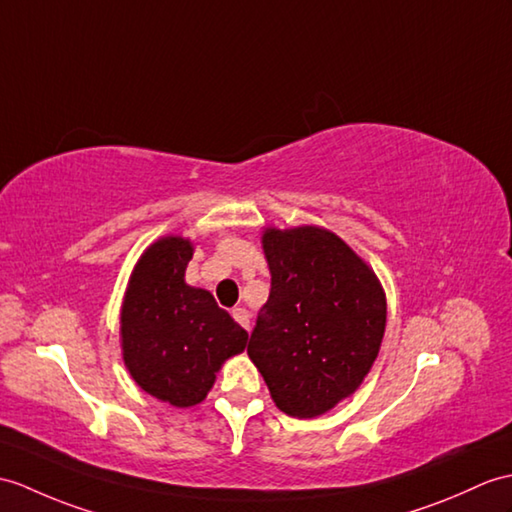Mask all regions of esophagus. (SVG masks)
Listing matches in <instances>:
<instances>
[{
	"label": "esophagus",
	"instance_id": "obj_1",
	"mask_svg": "<svg viewBox=\"0 0 512 512\" xmlns=\"http://www.w3.org/2000/svg\"><path fill=\"white\" fill-rule=\"evenodd\" d=\"M231 314L237 320V325H242L246 331L251 329V314H248V310H244V307H235Z\"/></svg>",
	"mask_w": 512,
	"mask_h": 512
}]
</instances>
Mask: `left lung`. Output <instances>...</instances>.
<instances>
[{"label":"left lung","instance_id":"8db88e82","mask_svg":"<svg viewBox=\"0 0 512 512\" xmlns=\"http://www.w3.org/2000/svg\"><path fill=\"white\" fill-rule=\"evenodd\" d=\"M270 296L248 358L275 406L314 419L351 397L377 360L386 292L353 248L316 224L261 231Z\"/></svg>","mask_w":512,"mask_h":512}]
</instances>
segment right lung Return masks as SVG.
Instances as JSON below:
<instances>
[{
	"mask_svg": "<svg viewBox=\"0 0 512 512\" xmlns=\"http://www.w3.org/2000/svg\"><path fill=\"white\" fill-rule=\"evenodd\" d=\"M194 242L165 235L130 272L120 312L122 358L135 384L174 408L207 397L216 373L246 349L248 334L209 290L185 283Z\"/></svg>",
	"mask_w": 512,
	"mask_h": 512,
	"instance_id": "obj_1",
	"label": "right lung"
}]
</instances>
